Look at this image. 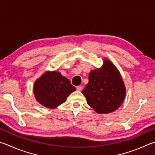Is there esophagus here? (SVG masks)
Masks as SVG:
<instances>
[{
    "instance_id": "obj_1",
    "label": "esophagus",
    "mask_w": 155,
    "mask_h": 155,
    "mask_svg": "<svg viewBox=\"0 0 155 155\" xmlns=\"http://www.w3.org/2000/svg\"><path fill=\"white\" fill-rule=\"evenodd\" d=\"M76 88H77L78 91H81L83 89V86H77V87H76Z\"/></svg>"
}]
</instances>
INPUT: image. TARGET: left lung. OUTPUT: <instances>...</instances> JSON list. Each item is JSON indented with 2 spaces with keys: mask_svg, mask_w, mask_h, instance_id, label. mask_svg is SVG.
<instances>
[{
  "mask_svg": "<svg viewBox=\"0 0 155 155\" xmlns=\"http://www.w3.org/2000/svg\"><path fill=\"white\" fill-rule=\"evenodd\" d=\"M88 80L82 93L97 113L113 112L123 104L125 86L119 71L109 60L105 58L101 68L91 71Z\"/></svg>",
  "mask_w": 155,
  "mask_h": 155,
  "instance_id": "left-lung-1",
  "label": "left lung"
}]
</instances>
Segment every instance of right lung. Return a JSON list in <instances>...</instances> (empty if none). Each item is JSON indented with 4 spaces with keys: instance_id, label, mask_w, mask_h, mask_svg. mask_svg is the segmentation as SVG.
<instances>
[{
    "instance_id": "1",
    "label": "right lung",
    "mask_w": 155,
    "mask_h": 155,
    "mask_svg": "<svg viewBox=\"0 0 155 155\" xmlns=\"http://www.w3.org/2000/svg\"><path fill=\"white\" fill-rule=\"evenodd\" d=\"M75 91L70 81L58 71H46L35 81L34 95L37 101L45 107L54 109L66 101Z\"/></svg>"
}]
</instances>
